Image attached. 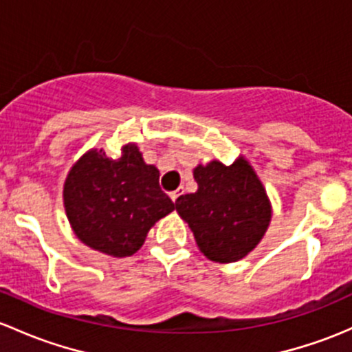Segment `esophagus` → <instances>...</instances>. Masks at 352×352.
Segmentation results:
<instances>
[{
	"instance_id": "esophagus-1",
	"label": "esophagus",
	"mask_w": 352,
	"mask_h": 352,
	"mask_svg": "<svg viewBox=\"0 0 352 352\" xmlns=\"http://www.w3.org/2000/svg\"><path fill=\"white\" fill-rule=\"evenodd\" d=\"M180 194H182V190H173V192H170V199H172L173 202H177V199L180 197Z\"/></svg>"
}]
</instances>
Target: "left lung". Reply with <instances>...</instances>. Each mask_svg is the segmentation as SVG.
<instances>
[{
	"label": "left lung",
	"mask_w": 352,
	"mask_h": 352,
	"mask_svg": "<svg viewBox=\"0 0 352 352\" xmlns=\"http://www.w3.org/2000/svg\"><path fill=\"white\" fill-rule=\"evenodd\" d=\"M197 190L180 195L179 216L194 232L201 253L214 263H234L263 239L272 202L253 165L239 155L231 165L210 160L194 168Z\"/></svg>",
	"instance_id": "8db88e82"
}]
</instances>
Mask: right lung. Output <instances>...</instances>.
<instances>
[{"instance_id":"1","label":"right lung","mask_w":352,"mask_h":352,"mask_svg":"<svg viewBox=\"0 0 352 352\" xmlns=\"http://www.w3.org/2000/svg\"><path fill=\"white\" fill-rule=\"evenodd\" d=\"M160 172L148 165L136 143L111 158L91 148L70 166L64 207L74 234L91 250L111 258L135 254L157 221L175 209L158 184Z\"/></svg>"}]
</instances>
